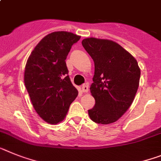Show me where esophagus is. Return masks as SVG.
Segmentation results:
<instances>
[{"instance_id":"1","label":"esophagus","mask_w":161,"mask_h":161,"mask_svg":"<svg viewBox=\"0 0 161 161\" xmlns=\"http://www.w3.org/2000/svg\"><path fill=\"white\" fill-rule=\"evenodd\" d=\"M81 91L83 93H88L89 91V86H86V85H84V86H81Z\"/></svg>"}]
</instances>
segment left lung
Masks as SVG:
<instances>
[{
  "mask_svg": "<svg viewBox=\"0 0 161 161\" xmlns=\"http://www.w3.org/2000/svg\"><path fill=\"white\" fill-rule=\"evenodd\" d=\"M82 45L94 63L90 93L95 105L89 110L94 122L108 125L116 122L134 102L141 71L134 57L111 40L86 38Z\"/></svg>",
  "mask_w": 161,
  "mask_h": 161,
  "instance_id": "8db88e82",
  "label": "left lung"
}]
</instances>
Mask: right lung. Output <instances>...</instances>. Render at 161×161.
I'll list each match as a JSON object with an SVG mask.
<instances>
[{
  "label": "right lung",
  "instance_id": "right-lung-1",
  "mask_svg": "<svg viewBox=\"0 0 161 161\" xmlns=\"http://www.w3.org/2000/svg\"><path fill=\"white\" fill-rule=\"evenodd\" d=\"M80 36L54 31L41 40L27 58L24 84L34 109L51 125L64 120L78 90L68 76L66 58Z\"/></svg>",
  "mask_w": 161,
  "mask_h": 161
}]
</instances>
